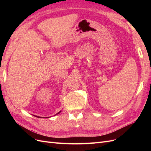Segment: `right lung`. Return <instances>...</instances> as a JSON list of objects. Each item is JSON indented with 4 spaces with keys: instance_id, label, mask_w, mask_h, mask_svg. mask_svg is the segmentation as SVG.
I'll return each instance as SVG.
<instances>
[{
    "instance_id": "right-lung-1",
    "label": "right lung",
    "mask_w": 151,
    "mask_h": 151,
    "mask_svg": "<svg viewBox=\"0 0 151 151\" xmlns=\"http://www.w3.org/2000/svg\"><path fill=\"white\" fill-rule=\"evenodd\" d=\"M61 112V111H59L58 113H57V114H56V115H58V114H59V113H60ZM35 116H36V117H38V118H45V117H40V116H36V115H34ZM46 118H48V117H46Z\"/></svg>"
}]
</instances>
